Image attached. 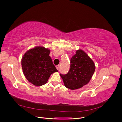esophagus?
Returning <instances> with one entry per match:
<instances>
[{"label": "esophagus", "instance_id": "obj_1", "mask_svg": "<svg viewBox=\"0 0 122 122\" xmlns=\"http://www.w3.org/2000/svg\"><path fill=\"white\" fill-rule=\"evenodd\" d=\"M56 69H57V70H59V68H60V66L59 65H57L56 66Z\"/></svg>", "mask_w": 122, "mask_h": 122}]
</instances>
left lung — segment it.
<instances>
[{
    "mask_svg": "<svg viewBox=\"0 0 122 122\" xmlns=\"http://www.w3.org/2000/svg\"><path fill=\"white\" fill-rule=\"evenodd\" d=\"M68 73L60 74L65 86L70 90L78 89L90 82L95 71L93 60L84 51L79 49L70 60Z\"/></svg>",
    "mask_w": 122,
    "mask_h": 122,
    "instance_id": "1",
    "label": "left lung"
}]
</instances>
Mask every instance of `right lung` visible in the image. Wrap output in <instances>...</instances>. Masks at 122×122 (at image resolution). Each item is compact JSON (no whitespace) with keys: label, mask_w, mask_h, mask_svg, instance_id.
<instances>
[{"label":"right lung","mask_w":122,"mask_h":122,"mask_svg":"<svg viewBox=\"0 0 122 122\" xmlns=\"http://www.w3.org/2000/svg\"><path fill=\"white\" fill-rule=\"evenodd\" d=\"M50 50L36 46L26 52L21 65L25 78L29 82L39 86L47 83L50 75L58 71L49 56Z\"/></svg>","instance_id":"right-lung-1"}]
</instances>
